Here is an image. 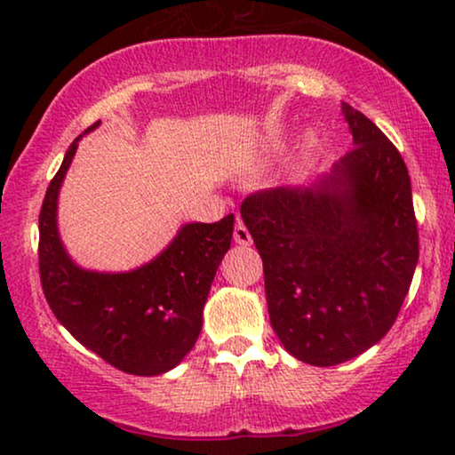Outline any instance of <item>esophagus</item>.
Listing matches in <instances>:
<instances>
[{
  "label": "esophagus",
  "mask_w": 455,
  "mask_h": 455,
  "mask_svg": "<svg viewBox=\"0 0 455 455\" xmlns=\"http://www.w3.org/2000/svg\"><path fill=\"white\" fill-rule=\"evenodd\" d=\"M234 240H235V244H240V246H251L252 244V235H251V232H248V228L240 220H238V223H235V228H234Z\"/></svg>",
  "instance_id": "esophagus-1"
}]
</instances>
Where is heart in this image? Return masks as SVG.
<instances>
[{
	"mask_svg": "<svg viewBox=\"0 0 455 455\" xmlns=\"http://www.w3.org/2000/svg\"><path fill=\"white\" fill-rule=\"evenodd\" d=\"M275 148H277V140L265 142V145L260 147L259 151H254V153L251 155V157H248V159L244 161V167H246V170H254V167L265 165L267 161H269L271 153H275Z\"/></svg>",
	"mask_w": 455,
	"mask_h": 455,
	"instance_id": "obj_1",
	"label": "heart"
}]
</instances>
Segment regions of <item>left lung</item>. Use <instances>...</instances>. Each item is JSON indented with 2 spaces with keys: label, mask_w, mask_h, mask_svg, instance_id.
I'll return each instance as SVG.
<instances>
[{
  "label": "left lung",
  "mask_w": 455,
  "mask_h": 455,
  "mask_svg": "<svg viewBox=\"0 0 455 455\" xmlns=\"http://www.w3.org/2000/svg\"><path fill=\"white\" fill-rule=\"evenodd\" d=\"M350 148L307 188L260 190L240 215L263 259L273 331L313 366L356 358L395 323L419 263L412 186L402 155L341 103Z\"/></svg>",
  "instance_id": "1"
}]
</instances>
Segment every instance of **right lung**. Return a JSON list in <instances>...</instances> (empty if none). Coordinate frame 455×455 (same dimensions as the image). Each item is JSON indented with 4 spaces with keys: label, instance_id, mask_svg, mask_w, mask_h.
Returning <instances> with one entry per match:
<instances>
[{
    "label": "right lung",
    "instance_id": "add662e5",
    "mask_svg": "<svg viewBox=\"0 0 455 455\" xmlns=\"http://www.w3.org/2000/svg\"><path fill=\"white\" fill-rule=\"evenodd\" d=\"M99 124L74 139L43 201V291L61 325L105 363L130 375H164L196 344L211 283L232 244L234 215L217 223H184L157 257L132 271L83 269L60 238L58 198L78 140Z\"/></svg>",
    "mask_w": 455,
    "mask_h": 455
}]
</instances>
